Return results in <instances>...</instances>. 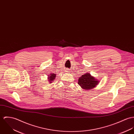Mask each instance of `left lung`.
<instances>
[{
  "label": "left lung",
  "instance_id": "left-lung-1",
  "mask_svg": "<svg viewBox=\"0 0 134 134\" xmlns=\"http://www.w3.org/2000/svg\"><path fill=\"white\" fill-rule=\"evenodd\" d=\"M99 81L91 75L89 73H86L79 78L78 84L82 89L86 90L95 88L99 83Z\"/></svg>",
  "mask_w": 134,
  "mask_h": 134
}]
</instances>
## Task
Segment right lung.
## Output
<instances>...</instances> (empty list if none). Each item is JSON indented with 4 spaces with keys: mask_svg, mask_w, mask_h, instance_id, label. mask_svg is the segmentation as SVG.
Returning a JSON list of instances; mask_svg holds the SVG:
<instances>
[{
    "mask_svg": "<svg viewBox=\"0 0 134 134\" xmlns=\"http://www.w3.org/2000/svg\"><path fill=\"white\" fill-rule=\"evenodd\" d=\"M56 75L57 74H50V75H48V79L49 83H52V82H53L54 80L55 79V77L57 76Z\"/></svg>",
    "mask_w": 134,
    "mask_h": 134,
    "instance_id": "1",
    "label": "right lung"
}]
</instances>
